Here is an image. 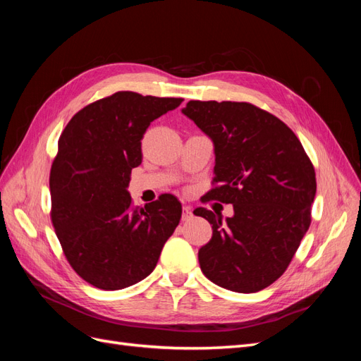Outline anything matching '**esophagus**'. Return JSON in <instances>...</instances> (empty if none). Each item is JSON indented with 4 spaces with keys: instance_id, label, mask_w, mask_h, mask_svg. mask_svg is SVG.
<instances>
[{
    "instance_id": "34e87169",
    "label": "esophagus",
    "mask_w": 361,
    "mask_h": 361,
    "mask_svg": "<svg viewBox=\"0 0 361 361\" xmlns=\"http://www.w3.org/2000/svg\"><path fill=\"white\" fill-rule=\"evenodd\" d=\"M192 218V212L190 206H183V214H182V221H190Z\"/></svg>"
}]
</instances>
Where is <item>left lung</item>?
<instances>
[{
    "mask_svg": "<svg viewBox=\"0 0 361 361\" xmlns=\"http://www.w3.org/2000/svg\"><path fill=\"white\" fill-rule=\"evenodd\" d=\"M182 113L212 140L216 187L207 199L233 204V216L204 207L212 224L199 250L203 274L224 289L251 293L289 267L310 226L314 169L280 118L247 102L190 101Z\"/></svg>",
    "mask_w": 361,
    "mask_h": 361,
    "instance_id": "8db88e82",
    "label": "left lung"
}]
</instances>
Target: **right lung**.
<instances>
[{"label":"right lung","instance_id":"add662e5","mask_svg":"<svg viewBox=\"0 0 361 361\" xmlns=\"http://www.w3.org/2000/svg\"><path fill=\"white\" fill-rule=\"evenodd\" d=\"M182 101L117 92L84 106L60 135L51 220L71 267L94 288L117 290L146 279L180 221L174 195L134 207L128 187L146 129Z\"/></svg>","mask_w":361,"mask_h":361}]
</instances>
